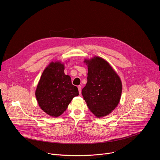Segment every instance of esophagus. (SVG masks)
Segmentation results:
<instances>
[{
  "mask_svg": "<svg viewBox=\"0 0 160 160\" xmlns=\"http://www.w3.org/2000/svg\"><path fill=\"white\" fill-rule=\"evenodd\" d=\"M77 87H78V91H79V94H81V92H82V87L80 85H78Z\"/></svg>",
  "mask_w": 160,
  "mask_h": 160,
  "instance_id": "1",
  "label": "esophagus"
}]
</instances>
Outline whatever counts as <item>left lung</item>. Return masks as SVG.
<instances>
[{
    "label": "left lung",
    "instance_id": "1",
    "mask_svg": "<svg viewBox=\"0 0 160 160\" xmlns=\"http://www.w3.org/2000/svg\"><path fill=\"white\" fill-rule=\"evenodd\" d=\"M88 64L87 82L82 94L87 106L97 117H105L119 103L122 85L110 64L99 57L85 60Z\"/></svg>",
    "mask_w": 160,
    "mask_h": 160
}]
</instances>
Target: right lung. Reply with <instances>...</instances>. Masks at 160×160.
Segmentation results:
<instances>
[{
  "mask_svg": "<svg viewBox=\"0 0 160 160\" xmlns=\"http://www.w3.org/2000/svg\"><path fill=\"white\" fill-rule=\"evenodd\" d=\"M64 70L60 62L50 63L43 72L35 91L40 108L53 117L62 115L73 98L79 94L78 88L72 85L70 77Z\"/></svg>",
  "mask_w": 160,
  "mask_h": 160,
  "instance_id": "obj_1",
  "label": "right lung"
}]
</instances>
